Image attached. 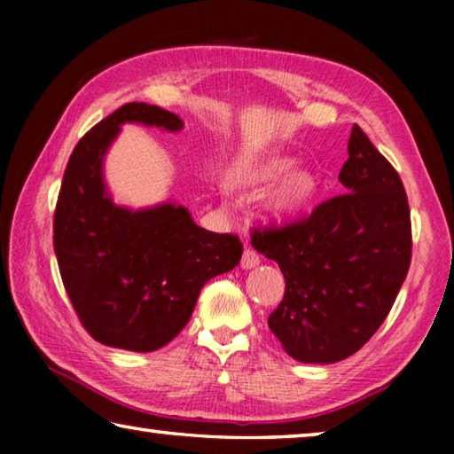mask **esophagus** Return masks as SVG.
<instances>
[{
  "instance_id": "esophagus-1",
  "label": "esophagus",
  "mask_w": 454,
  "mask_h": 454,
  "mask_svg": "<svg viewBox=\"0 0 454 454\" xmlns=\"http://www.w3.org/2000/svg\"><path fill=\"white\" fill-rule=\"evenodd\" d=\"M240 264H242L244 270H250V268H254V266L260 264V254H258L256 250L246 248L244 254H242V262Z\"/></svg>"
}]
</instances>
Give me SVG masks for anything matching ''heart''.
Here are the masks:
<instances>
[{
	"mask_svg": "<svg viewBox=\"0 0 454 454\" xmlns=\"http://www.w3.org/2000/svg\"><path fill=\"white\" fill-rule=\"evenodd\" d=\"M294 166V160L286 156L264 158L252 166L244 178L254 190H266L284 178L268 202V216L278 224H288L302 218L318 194V176L309 168L292 173Z\"/></svg>",
	"mask_w": 454,
	"mask_h": 454,
	"instance_id": "b5f03b06",
	"label": "heart"
}]
</instances>
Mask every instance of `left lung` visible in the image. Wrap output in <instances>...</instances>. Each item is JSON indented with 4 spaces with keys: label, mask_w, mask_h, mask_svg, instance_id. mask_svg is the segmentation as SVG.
<instances>
[{
    "label": "left lung",
    "mask_w": 454,
    "mask_h": 454,
    "mask_svg": "<svg viewBox=\"0 0 454 454\" xmlns=\"http://www.w3.org/2000/svg\"><path fill=\"white\" fill-rule=\"evenodd\" d=\"M338 180L347 192L280 228H256L252 246L286 282L272 334L298 363L330 364L371 340L411 266V210L401 176L356 124Z\"/></svg>",
    "instance_id": "obj_1"
}]
</instances>
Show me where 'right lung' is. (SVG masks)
Returning <instances> with one entry per match:
<instances>
[{
  "label": "right lung",
  "instance_id": "add662e5",
  "mask_svg": "<svg viewBox=\"0 0 454 454\" xmlns=\"http://www.w3.org/2000/svg\"><path fill=\"white\" fill-rule=\"evenodd\" d=\"M124 124L180 132L184 121L132 102L104 118L75 145L61 180L53 250L74 310L106 347L152 352L180 334L200 290L242 258L240 238L200 228L174 202L132 210L114 204L104 158Z\"/></svg>",
  "mask_w": 454,
  "mask_h": 454
}]
</instances>
